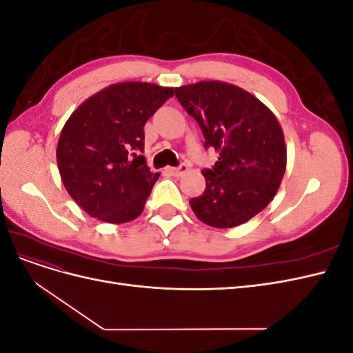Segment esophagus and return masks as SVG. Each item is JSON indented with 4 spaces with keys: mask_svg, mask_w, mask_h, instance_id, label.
<instances>
[{
    "mask_svg": "<svg viewBox=\"0 0 353 353\" xmlns=\"http://www.w3.org/2000/svg\"><path fill=\"white\" fill-rule=\"evenodd\" d=\"M188 170V166L185 165V163H183V165H179V166H176V168H169V172L172 174L174 176H176V178H179V176H183L185 172Z\"/></svg>",
    "mask_w": 353,
    "mask_h": 353,
    "instance_id": "esophagus-1",
    "label": "esophagus"
}]
</instances>
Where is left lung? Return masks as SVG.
Masks as SVG:
<instances>
[{"instance_id": "8db88e82", "label": "left lung", "mask_w": 353, "mask_h": 353, "mask_svg": "<svg viewBox=\"0 0 353 353\" xmlns=\"http://www.w3.org/2000/svg\"><path fill=\"white\" fill-rule=\"evenodd\" d=\"M181 105L197 121L205 147L219 152L201 170L205 193L190 200L206 225L232 228L263 210L280 188L287 148L275 114L237 85L201 81L175 88Z\"/></svg>"}]
</instances>
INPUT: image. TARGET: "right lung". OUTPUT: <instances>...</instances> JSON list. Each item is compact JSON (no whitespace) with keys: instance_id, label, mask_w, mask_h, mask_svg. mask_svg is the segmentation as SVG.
<instances>
[{"instance_id":"obj_1","label":"right lung","mask_w":353,"mask_h":353,"mask_svg":"<svg viewBox=\"0 0 353 353\" xmlns=\"http://www.w3.org/2000/svg\"><path fill=\"white\" fill-rule=\"evenodd\" d=\"M174 88L121 82L91 95L65 123L57 166L69 196L92 218L125 223L141 215L160 174L150 172L144 125Z\"/></svg>"}]
</instances>
